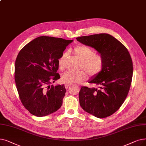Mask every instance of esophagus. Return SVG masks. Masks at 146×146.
<instances>
[{"label":"esophagus","instance_id":"obj_1","mask_svg":"<svg viewBox=\"0 0 146 146\" xmlns=\"http://www.w3.org/2000/svg\"><path fill=\"white\" fill-rule=\"evenodd\" d=\"M71 85V84H65V88H66V89H68V88Z\"/></svg>","mask_w":146,"mask_h":146}]
</instances>
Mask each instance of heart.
Instances as JSON below:
<instances>
[{"mask_svg": "<svg viewBox=\"0 0 146 146\" xmlns=\"http://www.w3.org/2000/svg\"><path fill=\"white\" fill-rule=\"evenodd\" d=\"M74 54L82 60L80 68H84L91 76H96L103 71L104 61L100 55L95 54L94 50L91 47L80 45L74 48ZM67 53L63 52L58 60V67L60 70L66 67ZM88 77L85 70L73 72L67 70L61 74V80L66 84L79 83Z\"/></svg>", "mask_w": 146, "mask_h": 146, "instance_id": "heart-1", "label": "heart"}]
</instances>
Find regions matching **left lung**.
Returning <instances> with one entry per match:
<instances>
[{
  "mask_svg": "<svg viewBox=\"0 0 146 146\" xmlns=\"http://www.w3.org/2000/svg\"><path fill=\"white\" fill-rule=\"evenodd\" d=\"M77 40L96 49L103 57V71L89 82L99 88L82 86L79 103L85 111L98 118L115 113L122 105L131 85L133 66L128 50L107 33L81 36Z\"/></svg>",
  "mask_w": 146,
  "mask_h": 146,
  "instance_id": "obj_1",
  "label": "left lung"
}]
</instances>
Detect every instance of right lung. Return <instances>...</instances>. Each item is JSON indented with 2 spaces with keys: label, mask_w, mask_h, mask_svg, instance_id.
<instances>
[{
  "label": "right lung",
  "mask_w": 146,
  "mask_h": 146,
  "mask_svg": "<svg viewBox=\"0 0 146 146\" xmlns=\"http://www.w3.org/2000/svg\"><path fill=\"white\" fill-rule=\"evenodd\" d=\"M72 40L40 36L24 46L15 63V81L24 107L37 117L58 110L66 94L64 85L54 86L60 79L58 60Z\"/></svg>",
  "instance_id": "1"
}]
</instances>
